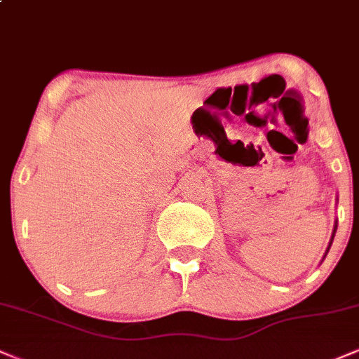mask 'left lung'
<instances>
[{
	"instance_id": "left-lung-1",
	"label": "left lung",
	"mask_w": 359,
	"mask_h": 359,
	"mask_svg": "<svg viewBox=\"0 0 359 359\" xmlns=\"http://www.w3.org/2000/svg\"><path fill=\"white\" fill-rule=\"evenodd\" d=\"M336 229H337V221H336V224H334V229H332V236H331V241H329L327 251H329V248H331V245H332V240H334V234H336ZM327 251H325V255H327Z\"/></svg>"
}]
</instances>
